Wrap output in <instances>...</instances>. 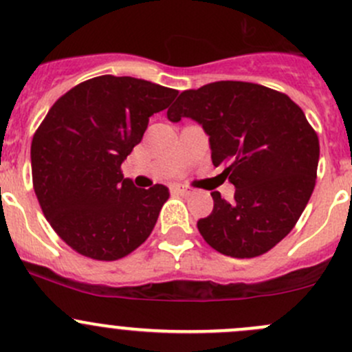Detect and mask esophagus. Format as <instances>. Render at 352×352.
I'll use <instances>...</instances> for the list:
<instances>
[{"instance_id":"obj_1","label":"esophagus","mask_w":352,"mask_h":352,"mask_svg":"<svg viewBox=\"0 0 352 352\" xmlns=\"http://www.w3.org/2000/svg\"><path fill=\"white\" fill-rule=\"evenodd\" d=\"M173 190H175L177 194H182V196H189V194L192 192V190L187 189V187H184V186H175L173 187Z\"/></svg>"}]
</instances>
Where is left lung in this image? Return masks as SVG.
I'll use <instances>...</instances> for the list:
<instances>
[{
    "label": "left lung",
    "instance_id": "obj_1",
    "mask_svg": "<svg viewBox=\"0 0 352 352\" xmlns=\"http://www.w3.org/2000/svg\"><path fill=\"white\" fill-rule=\"evenodd\" d=\"M172 122L196 120L209 136L211 160L235 186L228 202L197 221L202 239L236 258L265 254L296 225L317 179L318 138L285 94L245 81H214L186 90L166 110Z\"/></svg>",
    "mask_w": 352,
    "mask_h": 352
}]
</instances>
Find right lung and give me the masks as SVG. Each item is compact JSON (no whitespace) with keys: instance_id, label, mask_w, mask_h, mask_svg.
<instances>
[{"instance_id":"add662e5","label":"right lung","mask_w":352,"mask_h":352,"mask_svg":"<svg viewBox=\"0 0 352 352\" xmlns=\"http://www.w3.org/2000/svg\"><path fill=\"white\" fill-rule=\"evenodd\" d=\"M179 91L131 76L91 78L63 95L34 134V190L54 232L73 250L117 261L153 232L168 189H140L120 165L150 117Z\"/></svg>"}]
</instances>
